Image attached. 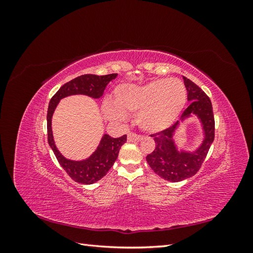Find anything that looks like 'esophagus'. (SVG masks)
I'll return each mask as SVG.
<instances>
[{
    "mask_svg": "<svg viewBox=\"0 0 253 253\" xmlns=\"http://www.w3.org/2000/svg\"><path fill=\"white\" fill-rule=\"evenodd\" d=\"M141 139H142V136L137 135L136 133H129V134L127 135V140H128V141L137 142V141H140Z\"/></svg>",
    "mask_w": 253,
    "mask_h": 253,
    "instance_id": "34e87169",
    "label": "esophagus"
}]
</instances>
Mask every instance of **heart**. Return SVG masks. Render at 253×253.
Here are the masks:
<instances>
[{"label":"heart","mask_w":253,"mask_h":253,"mask_svg":"<svg viewBox=\"0 0 253 253\" xmlns=\"http://www.w3.org/2000/svg\"><path fill=\"white\" fill-rule=\"evenodd\" d=\"M186 102V88L178 80L160 79L141 87L122 85L115 90V104L106 101L103 111L111 120L124 114H138L137 122L147 132H159L170 126Z\"/></svg>","instance_id":"b5f03b06"}]
</instances>
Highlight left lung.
<instances>
[{
	"label": "left lung",
	"instance_id": "1",
	"mask_svg": "<svg viewBox=\"0 0 253 253\" xmlns=\"http://www.w3.org/2000/svg\"><path fill=\"white\" fill-rule=\"evenodd\" d=\"M183 82L187 88L188 100L191 101L188 108L183 111L181 119L189 115H196L201 119L205 131V140L201 148L194 153L177 152L172 136L174 128L178 121L172 126L159 131L150 136L154 138L155 149L147 156V162L151 169L160 177L166 180L177 182L195 175L206 159L209 149L214 140L215 121L212 110L210 98L205 91L190 79L183 77Z\"/></svg>",
	"mask_w": 253,
	"mask_h": 253
}]
</instances>
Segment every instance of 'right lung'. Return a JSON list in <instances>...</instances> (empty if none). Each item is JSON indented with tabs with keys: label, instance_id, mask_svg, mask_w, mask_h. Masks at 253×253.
<instances>
[{
	"label": "right lung",
	"instance_id": "right-lung-1",
	"mask_svg": "<svg viewBox=\"0 0 253 253\" xmlns=\"http://www.w3.org/2000/svg\"><path fill=\"white\" fill-rule=\"evenodd\" d=\"M117 77V74H110L105 76L97 75H82L79 77L66 82L60 87L57 93L52 96L49 101L47 111V140L51 150L55 153L60 166L63 168L70 177L83 185H91L109 172L117 159L121 145L126 141V135L113 138L110 135H104L99 144L98 149L88 159L82 162H73L64 158L57 150L52 138L51 132V116L60 99L66 96L83 94L93 98H100L103 95L105 86L109 82Z\"/></svg>",
	"mask_w": 253,
	"mask_h": 253
}]
</instances>
